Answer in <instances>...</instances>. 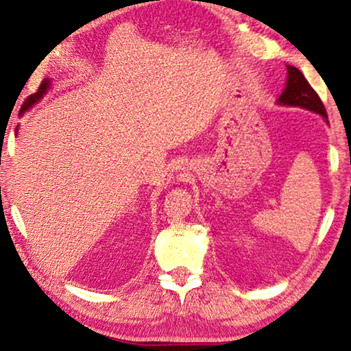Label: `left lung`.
<instances>
[{"label": "left lung", "instance_id": "1", "mask_svg": "<svg viewBox=\"0 0 351 351\" xmlns=\"http://www.w3.org/2000/svg\"><path fill=\"white\" fill-rule=\"evenodd\" d=\"M278 101L281 105L300 106L305 108V110L318 112L323 117H328L322 98L313 90V87L310 86L302 73L294 66H288V81H286V87L280 95Z\"/></svg>", "mask_w": 351, "mask_h": 351}]
</instances>
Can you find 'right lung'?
Instances as JSON below:
<instances>
[{
  "instance_id": "add662e5",
  "label": "right lung",
  "mask_w": 351,
  "mask_h": 351,
  "mask_svg": "<svg viewBox=\"0 0 351 351\" xmlns=\"http://www.w3.org/2000/svg\"><path fill=\"white\" fill-rule=\"evenodd\" d=\"M49 81H51V79H44V81L41 82V86H39V88H38V92H34V93H32V95H29L25 101H23V105H22V110H21V114L23 111H27L28 108H32L34 103H36L39 98H43V95L44 93H46V90L49 88Z\"/></svg>"
}]
</instances>
